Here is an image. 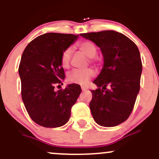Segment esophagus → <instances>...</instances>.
<instances>
[{
  "label": "esophagus",
  "mask_w": 159,
  "mask_h": 159,
  "mask_svg": "<svg viewBox=\"0 0 159 159\" xmlns=\"http://www.w3.org/2000/svg\"><path fill=\"white\" fill-rule=\"evenodd\" d=\"M81 89H82V91H83V92H85V91L87 90L86 87H84V86H82Z\"/></svg>",
  "instance_id": "1"
}]
</instances>
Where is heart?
I'll use <instances>...</instances> for the list:
<instances>
[{
	"label": "heart",
	"mask_w": 159,
	"mask_h": 159,
	"mask_svg": "<svg viewBox=\"0 0 159 159\" xmlns=\"http://www.w3.org/2000/svg\"><path fill=\"white\" fill-rule=\"evenodd\" d=\"M77 47L90 58L89 61L94 65L97 64V60L94 56L97 54V47L94 43L91 41H82L77 44ZM72 49L67 48L62 52L61 56V64L64 68H68L70 67ZM94 76V70L90 67L85 69H77L74 70L67 75V81L70 83H75L80 85H85L89 83L91 78Z\"/></svg>",
	"instance_id": "b5f03b06"
}]
</instances>
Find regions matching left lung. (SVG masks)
Segmentation results:
<instances>
[{
    "mask_svg": "<svg viewBox=\"0 0 159 159\" xmlns=\"http://www.w3.org/2000/svg\"><path fill=\"white\" fill-rule=\"evenodd\" d=\"M80 36L101 48L104 60L101 74L93 82L98 89L91 91L92 116L101 126L118 125L130 116L140 91L142 61L138 48L125 35L114 31Z\"/></svg>",
    "mask_w": 159,
    "mask_h": 159,
    "instance_id": "obj_1",
    "label": "left lung"
}]
</instances>
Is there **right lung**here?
<instances>
[{"mask_svg":"<svg viewBox=\"0 0 159 159\" xmlns=\"http://www.w3.org/2000/svg\"><path fill=\"white\" fill-rule=\"evenodd\" d=\"M77 37L71 34H44L31 41L22 53L19 67L22 98L29 116L43 127L66 124L82 92L77 84L55 90L65 77L61 56Z\"/></svg>","mask_w":159,"mask_h":159,"instance_id":"obj_1","label":"right lung"}]
</instances>
